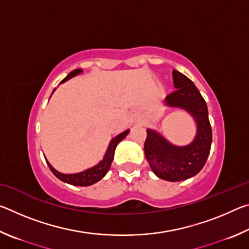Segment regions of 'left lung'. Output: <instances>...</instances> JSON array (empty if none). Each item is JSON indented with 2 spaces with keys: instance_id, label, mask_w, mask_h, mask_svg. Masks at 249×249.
<instances>
[{
  "instance_id": "8db88e82",
  "label": "left lung",
  "mask_w": 249,
  "mask_h": 249,
  "mask_svg": "<svg viewBox=\"0 0 249 249\" xmlns=\"http://www.w3.org/2000/svg\"><path fill=\"white\" fill-rule=\"evenodd\" d=\"M176 91L166 98V104L187 109L196 121L197 134L190 145L177 147L154 130L147 129L144 149L151 170L160 179L182 181L196 176L205 165L212 144V128L208 107L190 79L178 70L172 71Z\"/></svg>"
}]
</instances>
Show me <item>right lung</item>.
Listing matches in <instances>:
<instances>
[{"label": "right lung", "mask_w": 249, "mask_h": 249, "mask_svg": "<svg viewBox=\"0 0 249 249\" xmlns=\"http://www.w3.org/2000/svg\"><path fill=\"white\" fill-rule=\"evenodd\" d=\"M81 72V69H75L73 71H71V72L67 75V77L62 80L60 83H64L67 80H69L70 78L74 77L75 74H78ZM129 130H125L120 135H117L115 138H113L109 142V146L107 148V154H105L104 158L102 161H101L99 165H96L94 167L90 168V169H88L83 172H79V174H73V175H65V174H61V172L57 171L56 169H53V168L50 166V163L46 160V162H47V165L49 167V169L52 170L53 174L57 177L58 179H60L61 181H64V182L67 183H70L72 185H80V187H87V185H91L95 182H98L101 179L103 178V177L107 174V171L109 170V167L112 165V161H113V158H114V151L117 144L121 141H123L124 138L127 136Z\"/></svg>", "instance_id": "obj_1"}]
</instances>
